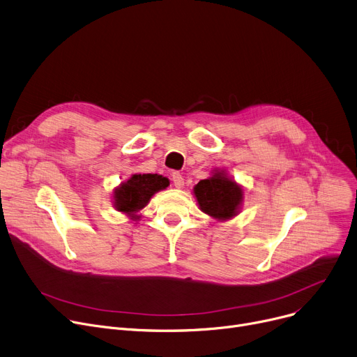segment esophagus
<instances>
[{
    "mask_svg": "<svg viewBox=\"0 0 357 357\" xmlns=\"http://www.w3.org/2000/svg\"><path fill=\"white\" fill-rule=\"evenodd\" d=\"M172 180H173V184L177 187V188H181L184 185V178L183 176L178 173V172H174L172 174Z\"/></svg>",
    "mask_w": 357,
    "mask_h": 357,
    "instance_id": "1",
    "label": "esophagus"
}]
</instances>
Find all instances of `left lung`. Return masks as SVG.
<instances>
[{
  "mask_svg": "<svg viewBox=\"0 0 357 357\" xmlns=\"http://www.w3.org/2000/svg\"><path fill=\"white\" fill-rule=\"evenodd\" d=\"M195 196L204 213L223 220L238 213L243 195L235 181L229 180L223 173H215L213 177L196 184Z\"/></svg>",
  "mask_w": 357,
  "mask_h": 357,
  "instance_id": "obj_1",
  "label": "left lung"
}]
</instances>
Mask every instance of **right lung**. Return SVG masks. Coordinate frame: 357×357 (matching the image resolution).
Masks as SVG:
<instances>
[{
	"label": "right lung",
	"instance_id": "right-lung-1",
	"mask_svg": "<svg viewBox=\"0 0 357 357\" xmlns=\"http://www.w3.org/2000/svg\"><path fill=\"white\" fill-rule=\"evenodd\" d=\"M169 185V180L158 174H134L114 192L116 211L138 219L135 215L146 206L154 193Z\"/></svg>",
	"mask_w": 357,
	"mask_h": 357
}]
</instances>
